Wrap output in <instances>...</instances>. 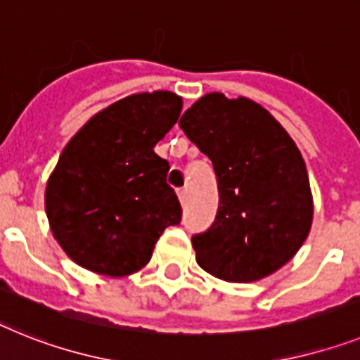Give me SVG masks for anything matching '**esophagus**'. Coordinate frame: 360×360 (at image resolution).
<instances>
[{
	"instance_id": "34e87169",
	"label": "esophagus",
	"mask_w": 360,
	"mask_h": 360,
	"mask_svg": "<svg viewBox=\"0 0 360 360\" xmlns=\"http://www.w3.org/2000/svg\"><path fill=\"white\" fill-rule=\"evenodd\" d=\"M177 195H179V201L183 205L186 203V201H188V190L186 188H181V190H177Z\"/></svg>"
}]
</instances>
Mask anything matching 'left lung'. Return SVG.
<instances>
[{
    "label": "left lung",
    "instance_id": "8db88e82",
    "mask_svg": "<svg viewBox=\"0 0 360 360\" xmlns=\"http://www.w3.org/2000/svg\"><path fill=\"white\" fill-rule=\"evenodd\" d=\"M212 161L219 205L192 236L199 267L225 282H255L297 255L313 219L306 162L278 120L249 98H199L179 120Z\"/></svg>",
    "mask_w": 360,
    "mask_h": 360
}]
</instances>
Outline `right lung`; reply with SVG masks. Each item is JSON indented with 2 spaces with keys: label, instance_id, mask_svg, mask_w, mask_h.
Instances as JSON below:
<instances>
[{
  "label": "right lung",
  "instance_id": "add662e5",
  "mask_svg": "<svg viewBox=\"0 0 360 360\" xmlns=\"http://www.w3.org/2000/svg\"><path fill=\"white\" fill-rule=\"evenodd\" d=\"M181 108L170 91L126 96L96 113L63 148L45 190V210L72 262L126 276L150 262L166 226L179 225V199L166 183L170 165L153 148Z\"/></svg>",
  "mask_w": 360,
  "mask_h": 360
}]
</instances>
